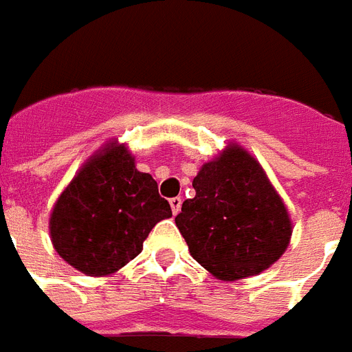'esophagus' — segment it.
Masks as SVG:
<instances>
[{"label":"esophagus","instance_id":"34e87169","mask_svg":"<svg viewBox=\"0 0 352 352\" xmlns=\"http://www.w3.org/2000/svg\"><path fill=\"white\" fill-rule=\"evenodd\" d=\"M182 201H184V199L179 198V196L168 199V204H170V209H173V214H178L179 210H182Z\"/></svg>","mask_w":352,"mask_h":352}]
</instances>
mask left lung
Returning <instances> with one entry per match:
<instances>
[{"mask_svg": "<svg viewBox=\"0 0 352 352\" xmlns=\"http://www.w3.org/2000/svg\"><path fill=\"white\" fill-rule=\"evenodd\" d=\"M176 227L199 265L223 282L260 274L282 258L292 221L282 196L249 151L229 143L192 179Z\"/></svg>", "mask_w": 352, "mask_h": 352, "instance_id": "1", "label": "left lung"}]
</instances>
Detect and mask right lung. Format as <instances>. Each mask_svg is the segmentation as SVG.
<instances>
[{"label": "right lung", "instance_id": "add662e5", "mask_svg": "<svg viewBox=\"0 0 352 352\" xmlns=\"http://www.w3.org/2000/svg\"><path fill=\"white\" fill-rule=\"evenodd\" d=\"M173 216L158 184L125 143L107 142L58 196L49 218L56 252L87 276H111L134 260L158 221Z\"/></svg>", "mask_w": 352, "mask_h": 352}]
</instances>
